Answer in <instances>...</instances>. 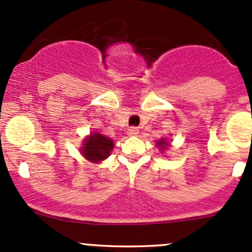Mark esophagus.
Wrapping results in <instances>:
<instances>
[{"label": "esophagus", "instance_id": "obj_1", "mask_svg": "<svg viewBox=\"0 0 252 252\" xmlns=\"http://www.w3.org/2000/svg\"><path fill=\"white\" fill-rule=\"evenodd\" d=\"M139 134V129L135 128V126H131V128L128 129V135L130 136H136Z\"/></svg>", "mask_w": 252, "mask_h": 252}]
</instances>
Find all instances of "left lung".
<instances>
[{"instance_id":"obj_1","label":"left lung","mask_w":252,"mask_h":252,"mask_svg":"<svg viewBox=\"0 0 252 252\" xmlns=\"http://www.w3.org/2000/svg\"><path fill=\"white\" fill-rule=\"evenodd\" d=\"M168 146H169V142L167 140H164V139H161V140L157 141V147H158L161 151H163V150L167 149Z\"/></svg>"}]
</instances>
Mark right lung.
<instances>
[{"label":"right lung","instance_id":"1","mask_svg":"<svg viewBox=\"0 0 252 252\" xmlns=\"http://www.w3.org/2000/svg\"><path fill=\"white\" fill-rule=\"evenodd\" d=\"M113 146L114 142L112 139L100 133H91L84 140L83 146H81V155L88 161L98 163L110 156Z\"/></svg>","mask_w":252,"mask_h":252}]
</instances>
